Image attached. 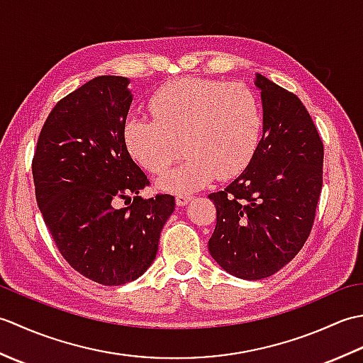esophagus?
I'll return each mask as SVG.
<instances>
[{"instance_id": "1", "label": "esophagus", "mask_w": 363, "mask_h": 363, "mask_svg": "<svg viewBox=\"0 0 363 363\" xmlns=\"http://www.w3.org/2000/svg\"><path fill=\"white\" fill-rule=\"evenodd\" d=\"M191 199H194V196H189V195H177L176 196V204L179 206V207H184V206H187Z\"/></svg>"}]
</instances>
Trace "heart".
<instances>
[{
    "mask_svg": "<svg viewBox=\"0 0 363 363\" xmlns=\"http://www.w3.org/2000/svg\"><path fill=\"white\" fill-rule=\"evenodd\" d=\"M150 111L154 121L129 117L123 137L133 159L154 174L172 164L182 142L187 157L159 177L162 190L187 195L215 177L230 179L243 172L257 148L259 103L242 84L176 79L152 95Z\"/></svg>",
    "mask_w": 363,
    "mask_h": 363,
    "instance_id": "obj_1",
    "label": "heart"
}]
</instances>
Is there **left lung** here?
<instances>
[{
  "mask_svg": "<svg viewBox=\"0 0 363 363\" xmlns=\"http://www.w3.org/2000/svg\"><path fill=\"white\" fill-rule=\"evenodd\" d=\"M254 86L260 142L243 173L209 195L217 207L211 256L246 281L279 272L303 248L323 186V142L301 99L259 73Z\"/></svg>",
  "mask_w": 363,
  "mask_h": 363,
  "instance_id": "8db88e82",
  "label": "left lung"
}]
</instances>
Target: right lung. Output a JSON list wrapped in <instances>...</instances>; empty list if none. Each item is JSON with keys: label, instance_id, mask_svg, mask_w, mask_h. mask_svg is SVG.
I'll return each mask as SVG.
<instances>
[{"label": "right lung", "instance_id": "1", "mask_svg": "<svg viewBox=\"0 0 363 363\" xmlns=\"http://www.w3.org/2000/svg\"><path fill=\"white\" fill-rule=\"evenodd\" d=\"M123 76H98L54 106L33 160L35 198L60 254L103 285L140 277L156 259L174 196H138L148 186L125 145L133 91ZM135 194L117 210V199Z\"/></svg>", "mask_w": 363, "mask_h": 363}]
</instances>
